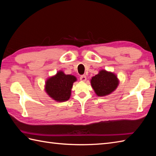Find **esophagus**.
I'll return each instance as SVG.
<instances>
[{"label":"esophagus","instance_id":"34e87169","mask_svg":"<svg viewBox=\"0 0 156 156\" xmlns=\"http://www.w3.org/2000/svg\"><path fill=\"white\" fill-rule=\"evenodd\" d=\"M80 80L81 81H86L87 80V76H86L85 75H82L80 77Z\"/></svg>","mask_w":156,"mask_h":156}]
</instances>
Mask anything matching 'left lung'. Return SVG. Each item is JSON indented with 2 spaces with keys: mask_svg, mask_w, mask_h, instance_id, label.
<instances>
[{
  "mask_svg": "<svg viewBox=\"0 0 156 156\" xmlns=\"http://www.w3.org/2000/svg\"><path fill=\"white\" fill-rule=\"evenodd\" d=\"M90 82L95 93L98 97L111 94L117 88L119 84L117 76L113 73L107 72L104 69L93 76Z\"/></svg>",
  "mask_w": 156,
  "mask_h": 156,
  "instance_id": "left-lung-1",
  "label": "left lung"
}]
</instances>
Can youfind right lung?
I'll return each instance as SVG.
<instances>
[{"label": "right lung", "mask_w": 156, "mask_h": 156, "mask_svg": "<svg viewBox=\"0 0 156 156\" xmlns=\"http://www.w3.org/2000/svg\"><path fill=\"white\" fill-rule=\"evenodd\" d=\"M76 81L74 76L65 74L62 71L46 81L45 90L49 97L58 102L68 101L70 97L73 83Z\"/></svg>", "instance_id": "add662e5"}]
</instances>
